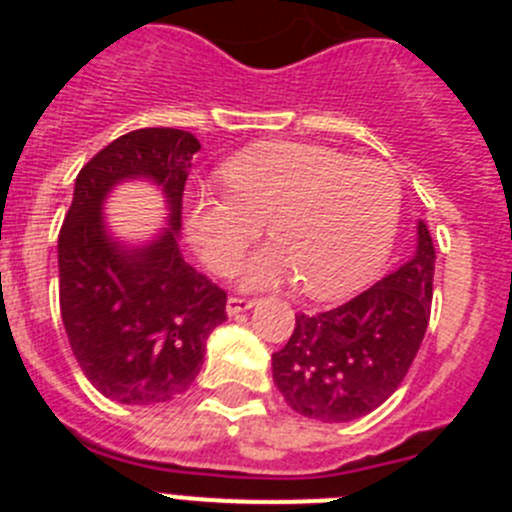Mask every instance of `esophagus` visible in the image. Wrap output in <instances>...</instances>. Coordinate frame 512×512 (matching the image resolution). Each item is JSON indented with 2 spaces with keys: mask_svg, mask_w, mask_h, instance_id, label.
Listing matches in <instances>:
<instances>
[{
  "mask_svg": "<svg viewBox=\"0 0 512 512\" xmlns=\"http://www.w3.org/2000/svg\"><path fill=\"white\" fill-rule=\"evenodd\" d=\"M228 315H238V312H246L248 307H253L251 297H228Z\"/></svg>",
  "mask_w": 512,
  "mask_h": 512,
  "instance_id": "34e87169",
  "label": "esophagus"
}]
</instances>
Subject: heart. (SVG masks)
Returning <instances> with one entry per match:
<instances>
[{"label": "heart", "mask_w": 512, "mask_h": 512, "mask_svg": "<svg viewBox=\"0 0 512 512\" xmlns=\"http://www.w3.org/2000/svg\"><path fill=\"white\" fill-rule=\"evenodd\" d=\"M223 179L228 192L194 194L187 225L202 259L225 274L269 220L274 243L241 269L246 287L297 279L305 295L333 300L369 282L390 256L402 187L387 164L277 140L230 158Z\"/></svg>", "instance_id": "b5f03b06"}]
</instances>
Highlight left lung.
I'll use <instances>...</instances> for the list:
<instances>
[{
    "label": "left lung",
    "mask_w": 512,
    "mask_h": 512,
    "mask_svg": "<svg viewBox=\"0 0 512 512\" xmlns=\"http://www.w3.org/2000/svg\"><path fill=\"white\" fill-rule=\"evenodd\" d=\"M431 233L418 225L408 264L333 310L300 312L287 346L271 354L274 384L292 410L323 423L372 413L397 390L423 343L433 302Z\"/></svg>",
    "instance_id": "1"
}]
</instances>
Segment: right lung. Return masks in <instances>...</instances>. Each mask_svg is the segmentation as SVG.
<instances>
[{
  "label": "right lung",
  "instance_id": "add662e5",
  "mask_svg": "<svg viewBox=\"0 0 512 512\" xmlns=\"http://www.w3.org/2000/svg\"><path fill=\"white\" fill-rule=\"evenodd\" d=\"M187 130L143 128L104 146L76 176L58 233L61 318L81 372L110 400L153 405L189 390L207 336L223 323L225 289L184 261L176 230L192 156ZM146 175L165 189L172 228L125 252L101 223V202L122 178Z\"/></svg>",
  "mask_w": 512,
  "mask_h": 512
}]
</instances>
